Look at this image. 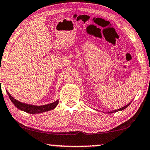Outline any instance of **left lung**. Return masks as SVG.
Returning a JSON list of instances; mask_svg holds the SVG:
<instances>
[{
	"label": "left lung",
	"mask_w": 150,
	"mask_h": 150,
	"mask_svg": "<svg viewBox=\"0 0 150 150\" xmlns=\"http://www.w3.org/2000/svg\"><path fill=\"white\" fill-rule=\"evenodd\" d=\"M130 103H129V104H127V105H125V106H124V107H122V108H120V109H118V110H114V111H113V112H110V113H114V112H118V111H120V110H124V109H125V108H127L128 106H129V105H130Z\"/></svg>",
	"instance_id": "1"
}]
</instances>
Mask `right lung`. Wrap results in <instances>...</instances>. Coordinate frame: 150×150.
I'll list each match as a JSON object with an SVG mask.
<instances>
[{"instance_id":"add662e5","label":"right lung","mask_w":150,"mask_h":150,"mask_svg":"<svg viewBox=\"0 0 150 150\" xmlns=\"http://www.w3.org/2000/svg\"><path fill=\"white\" fill-rule=\"evenodd\" d=\"M7 94L9 97L11 101H12V103L16 105V107L18 108L19 110H23L29 114H38V113H42L44 112L49 111V110H53L55 108L57 105L59 103V101H56L53 103L48 104V105H45L42 106H35V105H28V104L23 103L21 102H19L17 101L16 99H15L7 91H6Z\"/></svg>"}]
</instances>
